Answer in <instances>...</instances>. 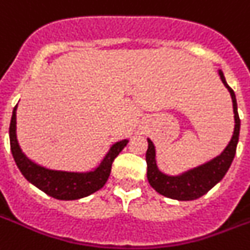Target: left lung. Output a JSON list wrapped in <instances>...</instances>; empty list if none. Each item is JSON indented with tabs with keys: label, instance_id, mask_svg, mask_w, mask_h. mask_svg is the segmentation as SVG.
<instances>
[{
	"label": "left lung",
	"instance_id": "1",
	"mask_svg": "<svg viewBox=\"0 0 250 250\" xmlns=\"http://www.w3.org/2000/svg\"><path fill=\"white\" fill-rule=\"evenodd\" d=\"M222 83L228 88L231 94L232 107H234L235 115V129L232 138L228 147L225 148L218 157L213 158L207 164L195 167L193 170L188 171L180 176H167L162 174L157 168L156 165V150L153 143L148 139V149L146 153L147 161V177L150 187L160 194L167 198H172L177 201H193L204 195L208 190H211L218 181L222 180V177L228 172L229 167L231 165L232 160L236 153V146L239 140V131H240V119L238 113V104L235 98L234 90L226 83L224 74L220 70L218 71Z\"/></svg>",
	"mask_w": 250,
	"mask_h": 250
}]
</instances>
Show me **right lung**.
Returning <instances> with one entry per match:
<instances>
[{"instance_id":"add662e5","label":"right lung","mask_w":250,"mask_h":250,"mask_svg":"<svg viewBox=\"0 0 250 250\" xmlns=\"http://www.w3.org/2000/svg\"><path fill=\"white\" fill-rule=\"evenodd\" d=\"M9 133L12 157L24 177L33 185H36L41 190L44 191L47 195L56 199H61V201H74V199L88 197L103 188L111 174L113 160L126 147L129 142L125 139L113 144L110 152L102 161V164L94 171H90L86 174H76V172L47 170L44 167L33 164L32 161L22 153L16 139V106L12 111Z\"/></svg>"}]
</instances>
